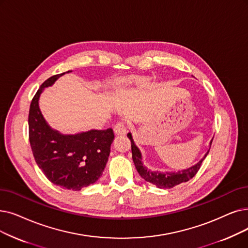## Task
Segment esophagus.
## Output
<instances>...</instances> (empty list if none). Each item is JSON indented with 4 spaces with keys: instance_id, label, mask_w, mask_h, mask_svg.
Here are the masks:
<instances>
[{
    "instance_id": "obj_1",
    "label": "esophagus",
    "mask_w": 248,
    "mask_h": 248,
    "mask_svg": "<svg viewBox=\"0 0 248 248\" xmlns=\"http://www.w3.org/2000/svg\"><path fill=\"white\" fill-rule=\"evenodd\" d=\"M113 131L116 135H125L126 134V126L124 122H120L115 124L113 126Z\"/></svg>"
}]
</instances>
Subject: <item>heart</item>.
I'll list each match as a JSON object with an SVG mask.
<instances>
[{"mask_svg": "<svg viewBox=\"0 0 248 248\" xmlns=\"http://www.w3.org/2000/svg\"><path fill=\"white\" fill-rule=\"evenodd\" d=\"M150 81L147 77H131V78H124L115 83V91L117 93H123L127 89H131L134 87H141L148 84Z\"/></svg>", "mask_w": 248, "mask_h": 248, "instance_id": "heart-1", "label": "heart"}]
</instances>
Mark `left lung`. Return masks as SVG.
Masks as SVG:
<instances>
[{
    "instance_id": "1",
    "label": "left lung",
    "mask_w": 248,
    "mask_h": 248,
    "mask_svg": "<svg viewBox=\"0 0 248 248\" xmlns=\"http://www.w3.org/2000/svg\"><path fill=\"white\" fill-rule=\"evenodd\" d=\"M127 138L131 140L133 161H134L135 166L137 168V171L139 172V174L141 175V177H143L146 181L151 182V184L155 185L159 188H171L177 185H180L181 182H186L189 179H191L197 174V172L201 168L202 160L207 157V155L209 153V151H208L206 155L203 156V158L200 161V162H198L196 165H193L187 169L179 170L177 172L152 171L143 165L142 153H141V151H140V149L136 146L131 133L127 134ZM212 141H213V139H212ZM212 141L210 143V148H211Z\"/></svg>"
}]
</instances>
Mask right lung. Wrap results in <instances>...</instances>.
Here are the masks:
<instances>
[{
    "label": "right lung",
    "instance_id": "right-lung-1",
    "mask_svg": "<svg viewBox=\"0 0 248 248\" xmlns=\"http://www.w3.org/2000/svg\"><path fill=\"white\" fill-rule=\"evenodd\" d=\"M62 75L64 73L55 75L42 83L31 101L29 142L38 167L49 181L62 188L80 190L102 175L114 134L112 128H107L62 135L48 125L39 109L38 100L45 88Z\"/></svg>",
    "mask_w": 248,
    "mask_h": 248
}]
</instances>
